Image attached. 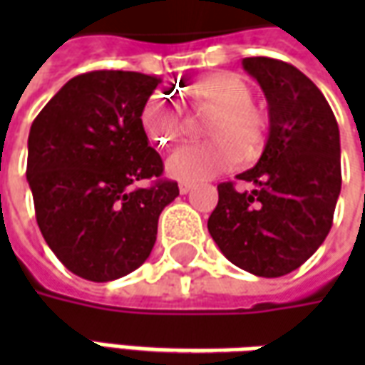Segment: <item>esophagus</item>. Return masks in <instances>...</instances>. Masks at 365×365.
Wrapping results in <instances>:
<instances>
[{
  "instance_id": "34e87169",
  "label": "esophagus",
  "mask_w": 365,
  "mask_h": 365,
  "mask_svg": "<svg viewBox=\"0 0 365 365\" xmlns=\"http://www.w3.org/2000/svg\"><path fill=\"white\" fill-rule=\"evenodd\" d=\"M191 190H193V183L180 182V193H183V195H185V193H190Z\"/></svg>"
}]
</instances>
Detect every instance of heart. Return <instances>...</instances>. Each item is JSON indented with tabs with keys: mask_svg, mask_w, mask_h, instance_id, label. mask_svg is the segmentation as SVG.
Listing matches in <instances>:
<instances>
[{
	"mask_svg": "<svg viewBox=\"0 0 365 365\" xmlns=\"http://www.w3.org/2000/svg\"><path fill=\"white\" fill-rule=\"evenodd\" d=\"M199 111L211 113L205 133L211 143L183 144L166 160V172L174 180L201 182L222 174L237 164L238 152L248 156L260 144L266 130L264 113L252 103V91L238 76L219 74L193 88ZM144 128L158 146H166L180 133L182 115L170 97L156 93L146 103Z\"/></svg>",
	"mask_w": 365,
	"mask_h": 365,
	"instance_id": "b5f03b06",
	"label": "heart"
}]
</instances>
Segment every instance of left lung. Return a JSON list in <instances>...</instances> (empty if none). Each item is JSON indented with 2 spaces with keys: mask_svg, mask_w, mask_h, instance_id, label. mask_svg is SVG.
Instances as JSON below:
<instances>
[{
  "mask_svg": "<svg viewBox=\"0 0 365 365\" xmlns=\"http://www.w3.org/2000/svg\"><path fill=\"white\" fill-rule=\"evenodd\" d=\"M242 66L268 99L269 133L256 166L219 183L209 235L235 266L279 277L305 264L332 227L342 174L340 133L321 90L282 60L252 56Z\"/></svg>",
  "mask_w": 365,
  "mask_h": 365,
  "instance_id": "left-lung-1",
  "label": "left lung"
}]
</instances>
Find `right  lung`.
<instances>
[{"label":"right lung","mask_w":365,"mask_h":365,"mask_svg":"<svg viewBox=\"0 0 365 365\" xmlns=\"http://www.w3.org/2000/svg\"><path fill=\"white\" fill-rule=\"evenodd\" d=\"M160 78L96 70L80 74L36 115L27 182L38 229L72 274L113 282L150 256L158 217L178 195L143 127ZM154 179L150 188H136Z\"/></svg>","instance_id":"obj_1"}]
</instances>
